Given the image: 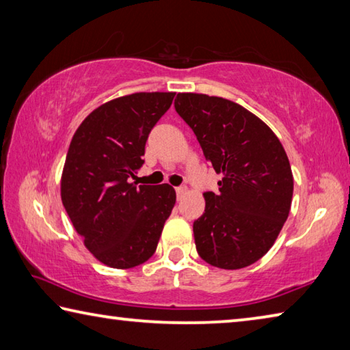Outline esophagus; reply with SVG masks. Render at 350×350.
Returning <instances> with one entry per match:
<instances>
[{
    "instance_id": "1",
    "label": "esophagus",
    "mask_w": 350,
    "mask_h": 350,
    "mask_svg": "<svg viewBox=\"0 0 350 350\" xmlns=\"http://www.w3.org/2000/svg\"><path fill=\"white\" fill-rule=\"evenodd\" d=\"M186 192H187V187H185V186L176 187V197H178V200H180Z\"/></svg>"
}]
</instances>
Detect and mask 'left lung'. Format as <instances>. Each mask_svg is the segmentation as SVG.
I'll return each mask as SVG.
<instances>
[{"label": "left lung", "mask_w": 350, "mask_h": 350, "mask_svg": "<svg viewBox=\"0 0 350 350\" xmlns=\"http://www.w3.org/2000/svg\"><path fill=\"white\" fill-rule=\"evenodd\" d=\"M175 110L223 175L219 192L204 193V213L193 223L198 255L228 271L254 265L291 212L293 175L283 144L265 121L221 96L178 94Z\"/></svg>", "instance_id": "8db88e82"}]
</instances>
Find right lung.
<instances>
[{
  "mask_svg": "<svg viewBox=\"0 0 350 350\" xmlns=\"http://www.w3.org/2000/svg\"><path fill=\"white\" fill-rule=\"evenodd\" d=\"M174 92H138L101 104L73 133L61 200L84 246L103 265L131 269L155 254L176 193L169 185L132 183L152 127Z\"/></svg>",
  "mask_w": 350,
  "mask_h": 350,
  "instance_id": "right-lung-1",
  "label": "right lung"
}]
</instances>
